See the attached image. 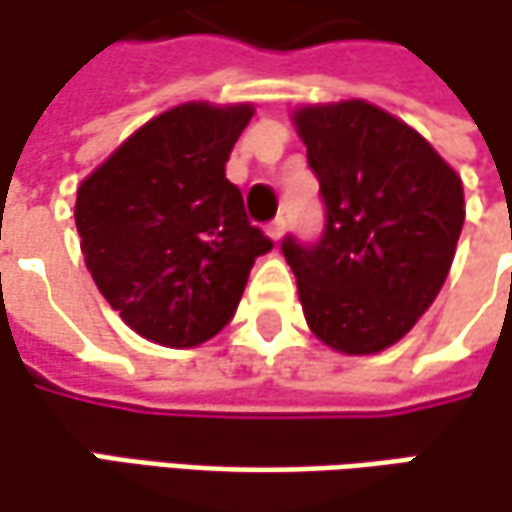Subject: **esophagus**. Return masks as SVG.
<instances>
[{
	"label": "esophagus",
	"instance_id": "esophagus-1",
	"mask_svg": "<svg viewBox=\"0 0 512 512\" xmlns=\"http://www.w3.org/2000/svg\"><path fill=\"white\" fill-rule=\"evenodd\" d=\"M284 231H287V222H284L281 216H278V219H272V222H269V228H266V234H269V237H272L275 243H278V240L284 237Z\"/></svg>",
	"mask_w": 512,
	"mask_h": 512
}]
</instances>
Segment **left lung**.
<instances>
[{
	"instance_id": "obj_1",
	"label": "left lung",
	"mask_w": 512,
	"mask_h": 512,
	"mask_svg": "<svg viewBox=\"0 0 512 512\" xmlns=\"http://www.w3.org/2000/svg\"><path fill=\"white\" fill-rule=\"evenodd\" d=\"M293 125L325 199L322 240L281 243L304 319L328 349L378 354L448 278L466 219L463 181L416 128L363 99L304 105Z\"/></svg>"
}]
</instances>
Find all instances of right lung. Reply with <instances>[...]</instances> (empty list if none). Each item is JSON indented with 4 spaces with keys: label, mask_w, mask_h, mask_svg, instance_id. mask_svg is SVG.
Returning a JSON list of instances; mask_svg holds the SVG:
<instances>
[{
    "label": "right lung",
    "mask_w": 512,
    "mask_h": 512,
    "mask_svg": "<svg viewBox=\"0 0 512 512\" xmlns=\"http://www.w3.org/2000/svg\"><path fill=\"white\" fill-rule=\"evenodd\" d=\"M252 117L249 102L175 105L78 184L84 263L122 322L158 346L193 349L219 334L255 257L272 249L225 178Z\"/></svg>",
    "instance_id": "add662e5"
}]
</instances>
